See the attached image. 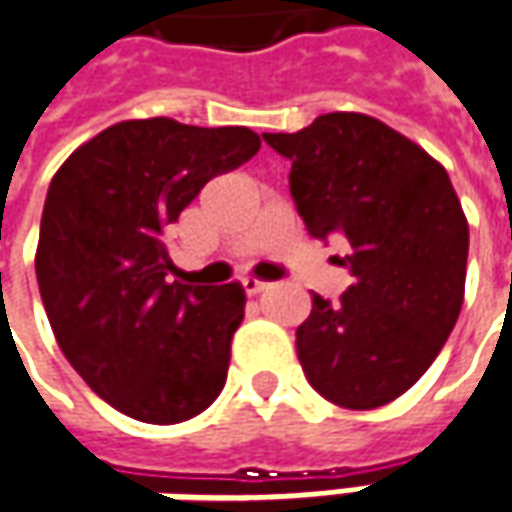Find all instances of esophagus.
Segmentation results:
<instances>
[{"instance_id":"34e87169","label":"esophagus","mask_w":512,"mask_h":512,"mask_svg":"<svg viewBox=\"0 0 512 512\" xmlns=\"http://www.w3.org/2000/svg\"><path fill=\"white\" fill-rule=\"evenodd\" d=\"M243 289H246V294H260V291L269 289V283L266 280H257V277H243Z\"/></svg>"}]
</instances>
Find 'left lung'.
<instances>
[{
  "label": "left lung",
  "instance_id": "left-lung-1",
  "mask_svg": "<svg viewBox=\"0 0 512 512\" xmlns=\"http://www.w3.org/2000/svg\"><path fill=\"white\" fill-rule=\"evenodd\" d=\"M291 161L289 189L309 235H343L354 283L340 303L311 294L297 357L311 388L368 411L405 394L456 326L467 221L448 172L371 115L326 113L300 133H263Z\"/></svg>",
  "mask_w": 512,
  "mask_h": 512
}]
</instances>
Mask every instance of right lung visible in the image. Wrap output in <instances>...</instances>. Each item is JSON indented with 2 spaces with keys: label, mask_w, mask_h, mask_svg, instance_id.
I'll return each instance as SVG.
<instances>
[{
  "label": "right lung",
  "mask_w": 512,
  "mask_h": 512,
  "mask_svg": "<svg viewBox=\"0 0 512 512\" xmlns=\"http://www.w3.org/2000/svg\"><path fill=\"white\" fill-rule=\"evenodd\" d=\"M257 150L249 127L141 118L90 138L53 175L36 249L42 303L64 357L115 411L175 425L223 391L246 294L169 280L167 229Z\"/></svg>",
  "instance_id": "right-lung-1"
}]
</instances>
